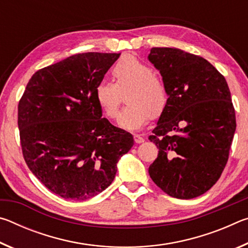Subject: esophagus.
<instances>
[{
	"label": "esophagus",
	"instance_id": "obj_1",
	"mask_svg": "<svg viewBox=\"0 0 248 248\" xmlns=\"http://www.w3.org/2000/svg\"><path fill=\"white\" fill-rule=\"evenodd\" d=\"M133 139L136 143H143L144 142V138L141 136V134H134L133 136Z\"/></svg>",
	"mask_w": 248,
	"mask_h": 248
}]
</instances>
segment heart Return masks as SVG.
I'll return each mask as SVG.
<instances>
[{"label":"heart","mask_w":248,"mask_h":248,"mask_svg":"<svg viewBox=\"0 0 248 248\" xmlns=\"http://www.w3.org/2000/svg\"><path fill=\"white\" fill-rule=\"evenodd\" d=\"M115 84L99 83L95 89L96 103L103 114L114 119L118 115L121 100L120 92L127 89L125 102L128 103L118 117V125L124 130L143 128L153 117L164 111L169 100L163 79L153 73L150 65L139 59L127 56L112 69Z\"/></svg>","instance_id":"heart-1"}]
</instances>
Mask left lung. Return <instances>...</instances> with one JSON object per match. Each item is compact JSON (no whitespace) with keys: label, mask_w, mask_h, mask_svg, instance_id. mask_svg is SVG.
Returning a JSON list of instances; mask_svg holds the SVG:
<instances>
[{"label":"left lung","mask_w":248,"mask_h":248,"mask_svg":"<svg viewBox=\"0 0 248 248\" xmlns=\"http://www.w3.org/2000/svg\"><path fill=\"white\" fill-rule=\"evenodd\" d=\"M149 61L165 83L167 105L153 136L150 177L167 195L192 199L223 171L236 121L225 78L209 61L177 48H152Z\"/></svg>","instance_id":"1"}]
</instances>
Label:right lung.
I'll use <instances>...</instances> for the list:
<instances>
[{
  "instance_id": "1",
  "label": "right lung",
  "mask_w": 248,
  "mask_h": 248,
  "mask_svg": "<svg viewBox=\"0 0 248 248\" xmlns=\"http://www.w3.org/2000/svg\"><path fill=\"white\" fill-rule=\"evenodd\" d=\"M120 53H78L32 75L18 104L23 155L53 194L86 200L112 183L133 137L102 118L95 89Z\"/></svg>"
}]
</instances>
